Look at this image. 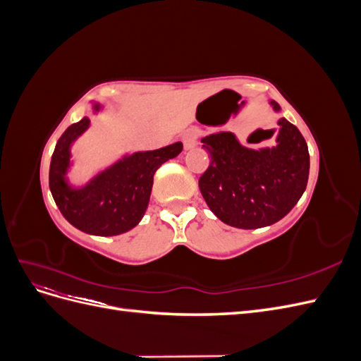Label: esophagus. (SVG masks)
<instances>
[{
  "mask_svg": "<svg viewBox=\"0 0 361 361\" xmlns=\"http://www.w3.org/2000/svg\"><path fill=\"white\" fill-rule=\"evenodd\" d=\"M197 138H199V130L188 129L187 133L182 135V143H183L185 149H192L195 145H197Z\"/></svg>",
  "mask_w": 361,
  "mask_h": 361,
  "instance_id": "esophagus-1",
  "label": "esophagus"
}]
</instances>
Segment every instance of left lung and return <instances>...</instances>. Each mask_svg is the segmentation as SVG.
Listing matches in <instances>:
<instances>
[{
	"mask_svg": "<svg viewBox=\"0 0 361 361\" xmlns=\"http://www.w3.org/2000/svg\"><path fill=\"white\" fill-rule=\"evenodd\" d=\"M279 123V145L272 149H245L231 133L202 138L211 162L199 187L223 223L239 228L274 224L289 214L307 187L310 158L305 140L286 118Z\"/></svg>",
	"mask_w": 361,
	"mask_h": 361,
	"instance_id": "1",
	"label": "left lung"
}]
</instances>
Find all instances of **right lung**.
<instances>
[{"label": "right lung", "instance_id": "add662e5", "mask_svg": "<svg viewBox=\"0 0 361 361\" xmlns=\"http://www.w3.org/2000/svg\"><path fill=\"white\" fill-rule=\"evenodd\" d=\"M84 117L64 130L56 145L49 166V190L63 216L80 231L113 236L135 227L149 204L154 174L164 162L178 157L182 143L149 152H137L99 174L85 188H71L64 173L69 167V146L89 128Z\"/></svg>", "mask_w": 361, "mask_h": 361}]
</instances>
